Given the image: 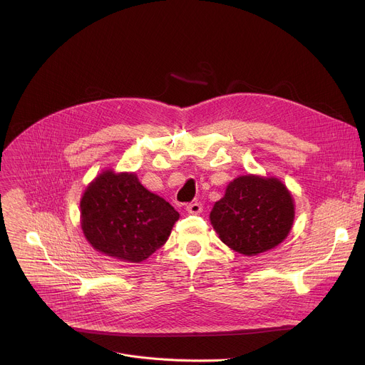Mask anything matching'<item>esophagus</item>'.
Returning a JSON list of instances; mask_svg holds the SVG:
<instances>
[{"instance_id":"1","label":"esophagus","mask_w":365,"mask_h":365,"mask_svg":"<svg viewBox=\"0 0 365 365\" xmlns=\"http://www.w3.org/2000/svg\"><path fill=\"white\" fill-rule=\"evenodd\" d=\"M186 211H187L189 214H192V215H197V214L202 212V203H199V202H192V203L186 205Z\"/></svg>"}]
</instances>
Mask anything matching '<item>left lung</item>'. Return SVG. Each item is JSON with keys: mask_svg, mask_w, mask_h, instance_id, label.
<instances>
[{"mask_svg": "<svg viewBox=\"0 0 365 365\" xmlns=\"http://www.w3.org/2000/svg\"><path fill=\"white\" fill-rule=\"evenodd\" d=\"M210 218L224 244L240 254L257 255L287 237L294 203L279 179L247 175L230 182Z\"/></svg>", "mask_w": 365, "mask_h": 365, "instance_id": "8db88e82", "label": "left lung"}]
</instances>
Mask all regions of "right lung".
<instances>
[{"label":"right lung","mask_w":365,"mask_h":365,"mask_svg":"<svg viewBox=\"0 0 365 365\" xmlns=\"http://www.w3.org/2000/svg\"><path fill=\"white\" fill-rule=\"evenodd\" d=\"M179 212L147 190L135 173L102 172L81 199V227L99 252L140 263L169 238Z\"/></svg>","instance_id":"add662e5"}]
</instances>
